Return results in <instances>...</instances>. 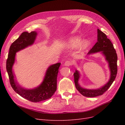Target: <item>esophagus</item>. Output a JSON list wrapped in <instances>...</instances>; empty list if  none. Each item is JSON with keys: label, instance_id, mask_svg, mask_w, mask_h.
<instances>
[{"label": "esophagus", "instance_id": "34e87169", "mask_svg": "<svg viewBox=\"0 0 125 125\" xmlns=\"http://www.w3.org/2000/svg\"><path fill=\"white\" fill-rule=\"evenodd\" d=\"M72 62L70 61H67L64 63V65L65 66H70V65H72Z\"/></svg>", "mask_w": 125, "mask_h": 125}]
</instances>
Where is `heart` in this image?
Here are the masks:
<instances>
[{
	"label": "heart",
	"instance_id": "1",
	"mask_svg": "<svg viewBox=\"0 0 125 125\" xmlns=\"http://www.w3.org/2000/svg\"><path fill=\"white\" fill-rule=\"evenodd\" d=\"M82 42V39L77 36H74L70 38L67 43L66 46L68 49H74L78 47ZM90 44V42L88 40H84L82 42L80 45L79 50L81 52L87 49Z\"/></svg>",
	"mask_w": 125,
	"mask_h": 125
}]
</instances>
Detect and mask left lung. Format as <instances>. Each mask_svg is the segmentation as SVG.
<instances>
[{"label": "left lung", "mask_w": 125, "mask_h": 125, "mask_svg": "<svg viewBox=\"0 0 125 125\" xmlns=\"http://www.w3.org/2000/svg\"><path fill=\"white\" fill-rule=\"evenodd\" d=\"M98 52H100L104 55L105 60L108 63V67L110 72L109 80L101 88L97 89H85L82 87L78 83L81 75L79 71L76 70L73 74L75 87L78 92L85 97H94L102 95L112 84L116 76L117 57L116 51L109 39L107 38L106 34L99 29H97V42L89 52L88 55L97 53Z\"/></svg>", "instance_id": "1"}]
</instances>
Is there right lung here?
Instances as JSON below:
<instances>
[{
    "label": "right lung",
    "mask_w": 125,
    "mask_h": 125,
    "mask_svg": "<svg viewBox=\"0 0 125 125\" xmlns=\"http://www.w3.org/2000/svg\"><path fill=\"white\" fill-rule=\"evenodd\" d=\"M37 33L24 32L13 42L10 48L6 68L9 76L10 84L16 92L23 98L33 102H38L51 98L57 90V79L59 68L61 63L52 64L48 68L42 83L32 89H25L17 82L12 66L15 62L16 52L34 43Z\"/></svg>",
    "instance_id": "add662e5"
}]
</instances>
